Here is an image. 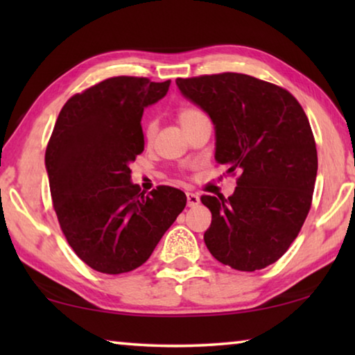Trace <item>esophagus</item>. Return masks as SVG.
<instances>
[{
	"label": "esophagus",
	"instance_id": "34e87169",
	"mask_svg": "<svg viewBox=\"0 0 355 355\" xmlns=\"http://www.w3.org/2000/svg\"><path fill=\"white\" fill-rule=\"evenodd\" d=\"M186 199H188V207H196L200 203V197L194 192H186Z\"/></svg>",
	"mask_w": 355,
	"mask_h": 355
}]
</instances>
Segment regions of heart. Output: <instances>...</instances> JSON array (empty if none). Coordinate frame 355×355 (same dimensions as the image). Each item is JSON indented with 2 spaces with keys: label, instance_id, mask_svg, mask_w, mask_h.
I'll return each mask as SVG.
<instances>
[{
  "label": "heart",
  "instance_id": "b5f03b06",
  "mask_svg": "<svg viewBox=\"0 0 355 355\" xmlns=\"http://www.w3.org/2000/svg\"><path fill=\"white\" fill-rule=\"evenodd\" d=\"M202 116H205V114H203V111H200L199 107L183 106L182 110L178 111V122L182 123L183 128H186L189 123H192L196 119H199ZM156 130H158V122H156L155 117H148V119L144 120L142 133H144V137H146L147 141L153 139L155 135H156Z\"/></svg>",
  "mask_w": 355,
  "mask_h": 355
}]
</instances>
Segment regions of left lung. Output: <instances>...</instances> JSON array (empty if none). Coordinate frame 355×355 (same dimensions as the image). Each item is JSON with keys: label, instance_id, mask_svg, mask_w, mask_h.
Masks as SVG:
<instances>
[{"label": "left lung", "instance_id": "1", "mask_svg": "<svg viewBox=\"0 0 355 355\" xmlns=\"http://www.w3.org/2000/svg\"><path fill=\"white\" fill-rule=\"evenodd\" d=\"M177 86L211 117L216 161L239 173L228 199L200 197L211 211L208 250L238 271L269 266L299 235L313 199L318 153L302 106L286 89L233 71L178 78Z\"/></svg>", "mask_w": 355, "mask_h": 355}]
</instances>
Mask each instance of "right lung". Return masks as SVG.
<instances>
[{
	"label": "right lung",
	"instance_id": "1",
	"mask_svg": "<svg viewBox=\"0 0 355 355\" xmlns=\"http://www.w3.org/2000/svg\"><path fill=\"white\" fill-rule=\"evenodd\" d=\"M171 80L114 76L67 100L48 141L45 166L59 225L92 269L122 274L148 260L186 207L183 191L156 186L146 196L130 182L144 150V107Z\"/></svg>",
	"mask_w": 355,
	"mask_h": 355
}]
</instances>
